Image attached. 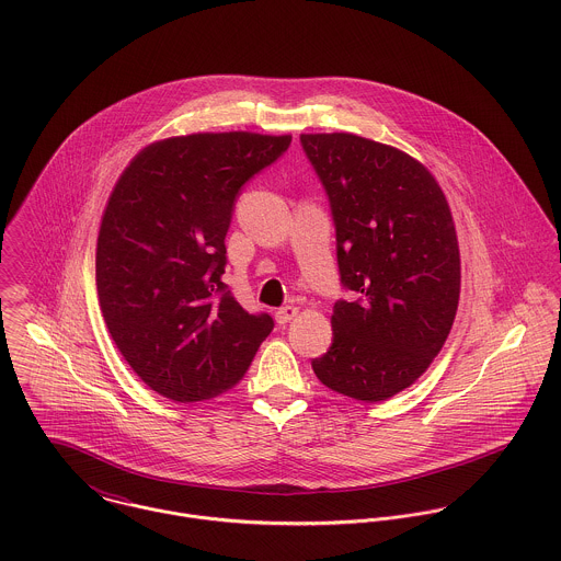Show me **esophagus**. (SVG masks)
<instances>
[{"label":"esophagus","mask_w":561,"mask_h":561,"mask_svg":"<svg viewBox=\"0 0 561 561\" xmlns=\"http://www.w3.org/2000/svg\"><path fill=\"white\" fill-rule=\"evenodd\" d=\"M296 316H298V307L287 305V307H280V309L276 311V321H278V323H287V321L294 320Z\"/></svg>","instance_id":"34e87169"}]
</instances>
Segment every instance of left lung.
Listing matches in <instances>:
<instances>
[{
    "label": "left lung",
    "mask_w": 561,
    "mask_h": 561,
    "mask_svg": "<svg viewBox=\"0 0 561 561\" xmlns=\"http://www.w3.org/2000/svg\"><path fill=\"white\" fill-rule=\"evenodd\" d=\"M330 203L341 287L332 345L313 358L321 382L382 401L408 389L440 352L460 298V252L434 176L393 147L352 134H305Z\"/></svg>",
    "instance_id": "1"
}]
</instances>
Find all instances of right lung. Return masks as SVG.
I'll return each instance as SVG.
<instances>
[{
  "instance_id": "right-lung-1",
  "label": "right lung",
  "mask_w": 561,
  "mask_h": 561,
  "mask_svg": "<svg viewBox=\"0 0 561 561\" xmlns=\"http://www.w3.org/2000/svg\"><path fill=\"white\" fill-rule=\"evenodd\" d=\"M291 136L192 134L147 147L118 179L96 241V291L131 369L163 398L231 389L272 332L222 283L241 187Z\"/></svg>"
}]
</instances>
